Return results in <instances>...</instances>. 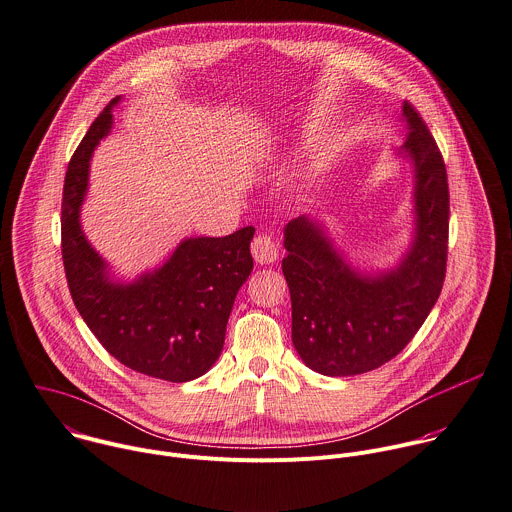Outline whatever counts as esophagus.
<instances>
[{"label":"esophagus","mask_w":512,"mask_h":512,"mask_svg":"<svg viewBox=\"0 0 512 512\" xmlns=\"http://www.w3.org/2000/svg\"><path fill=\"white\" fill-rule=\"evenodd\" d=\"M251 253H253V259H255L259 265L275 263L277 257H279L277 243H275L273 237H269V235H259V237H255V241L251 243Z\"/></svg>","instance_id":"34e87169"}]
</instances>
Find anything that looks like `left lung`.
<instances>
[{"mask_svg": "<svg viewBox=\"0 0 512 512\" xmlns=\"http://www.w3.org/2000/svg\"><path fill=\"white\" fill-rule=\"evenodd\" d=\"M402 118L406 142L396 156L412 164L414 229L394 267H354L313 217H297L283 229L293 346L307 368L329 378L372 372L396 358L442 291L450 213L446 166L412 104H402Z\"/></svg>", "mask_w": 512, "mask_h": 512, "instance_id": "8db88e82", "label": "left lung"}]
</instances>
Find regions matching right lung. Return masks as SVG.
I'll return each mask as SVG.
<instances>
[{"instance_id": "add662e5", "label": "right lung", "mask_w": 512, "mask_h": 512, "mask_svg": "<svg viewBox=\"0 0 512 512\" xmlns=\"http://www.w3.org/2000/svg\"><path fill=\"white\" fill-rule=\"evenodd\" d=\"M116 96L78 144L64 181L62 259L76 309L126 368L166 382H189L219 360L227 321L241 285L253 269V227L227 237H187L168 259L120 281L82 231L90 160L112 130Z\"/></svg>"}]
</instances>
